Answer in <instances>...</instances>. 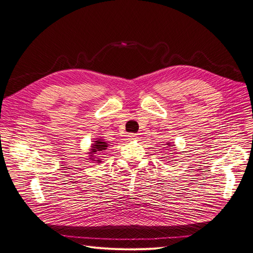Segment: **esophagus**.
Returning a JSON list of instances; mask_svg holds the SVG:
<instances>
[{
    "label": "esophagus",
    "mask_w": 253,
    "mask_h": 253,
    "mask_svg": "<svg viewBox=\"0 0 253 253\" xmlns=\"http://www.w3.org/2000/svg\"><path fill=\"white\" fill-rule=\"evenodd\" d=\"M137 133H128V138L130 139V140H133V139H137Z\"/></svg>",
    "instance_id": "obj_1"
}]
</instances>
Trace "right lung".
I'll use <instances>...</instances> for the list:
<instances>
[{
    "label": "right lung",
    "instance_id": "1",
    "mask_svg": "<svg viewBox=\"0 0 253 253\" xmlns=\"http://www.w3.org/2000/svg\"><path fill=\"white\" fill-rule=\"evenodd\" d=\"M108 147L107 143L106 142H103V140H98V141H95V144H93L92 146V149H91V157H93V154H96L95 152H98V151H104L106 150V148ZM94 160V159H92ZM97 162H100V160H97Z\"/></svg>",
    "mask_w": 253,
    "mask_h": 253
}]
</instances>
